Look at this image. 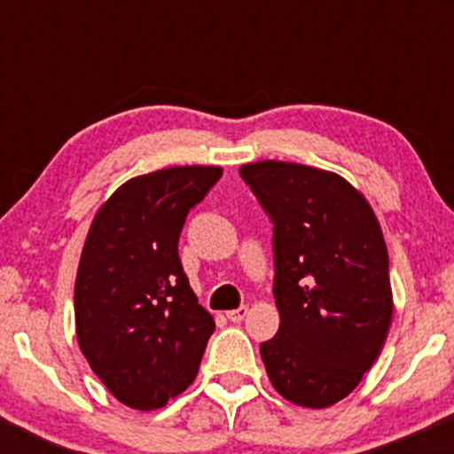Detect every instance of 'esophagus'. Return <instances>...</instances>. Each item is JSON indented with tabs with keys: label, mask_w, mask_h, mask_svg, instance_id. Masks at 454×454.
<instances>
[{
	"label": "esophagus",
	"mask_w": 454,
	"mask_h": 454,
	"mask_svg": "<svg viewBox=\"0 0 454 454\" xmlns=\"http://www.w3.org/2000/svg\"><path fill=\"white\" fill-rule=\"evenodd\" d=\"M246 314H248V308H246V305H241V308L231 309V312H226L228 320H231V323H241V320L246 318Z\"/></svg>",
	"instance_id": "1"
}]
</instances>
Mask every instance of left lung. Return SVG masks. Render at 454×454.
Listing matches in <instances>:
<instances>
[{
  "instance_id": "8db88e82",
  "label": "left lung",
  "mask_w": 454,
  "mask_h": 454,
  "mask_svg": "<svg viewBox=\"0 0 454 454\" xmlns=\"http://www.w3.org/2000/svg\"><path fill=\"white\" fill-rule=\"evenodd\" d=\"M239 176L272 222L277 336L261 342L272 387L325 409L349 395L380 356L393 316L388 254L367 200L336 173L294 162Z\"/></svg>"
}]
</instances>
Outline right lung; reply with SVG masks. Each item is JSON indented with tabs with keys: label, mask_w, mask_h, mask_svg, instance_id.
<instances>
[{
	"label": "right lung",
	"mask_w": 454,
	"mask_h": 454,
	"mask_svg": "<svg viewBox=\"0 0 454 454\" xmlns=\"http://www.w3.org/2000/svg\"><path fill=\"white\" fill-rule=\"evenodd\" d=\"M219 167H173L122 184L94 217L74 286L76 338L116 400L153 411L198 375L213 316L198 303L177 241Z\"/></svg>",
	"instance_id": "1"
}]
</instances>
